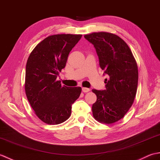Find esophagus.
I'll return each mask as SVG.
<instances>
[{"label": "esophagus", "mask_w": 160, "mask_h": 160, "mask_svg": "<svg viewBox=\"0 0 160 160\" xmlns=\"http://www.w3.org/2000/svg\"><path fill=\"white\" fill-rule=\"evenodd\" d=\"M82 90L84 93H87V92H89V91H91V89H89V88H86V87H83Z\"/></svg>", "instance_id": "obj_1"}]
</instances>
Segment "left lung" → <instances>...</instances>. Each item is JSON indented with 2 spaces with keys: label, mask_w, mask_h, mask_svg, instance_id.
Wrapping results in <instances>:
<instances>
[{
  "label": "left lung",
  "mask_w": 160,
  "mask_h": 160,
  "mask_svg": "<svg viewBox=\"0 0 160 160\" xmlns=\"http://www.w3.org/2000/svg\"><path fill=\"white\" fill-rule=\"evenodd\" d=\"M84 38L93 45L103 75L108 76L106 89H92L97 96L93 115L99 122L113 123L123 118L133 103L138 82L136 61L127 44L113 33H92Z\"/></svg>",
  "instance_id": "obj_1"
}]
</instances>
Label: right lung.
<instances>
[{
	"label": "right lung",
	"instance_id": "add662e5",
	"mask_svg": "<svg viewBox=\"0 0 160 160\" xmlns=\"http://www.w3.org/2000/svg\"><path fill=\"white\" fill-rule=\"evenodd\" d=\"M82 35L48 36L37 45L26 64L25 89L37 116L49 124L66 121L71 106L81 93V87L61 85L56 78L66 65L70 52Z\"/></svg>",
	"mask_w": 160,
	"mask_h": 160
}]
</instances>
